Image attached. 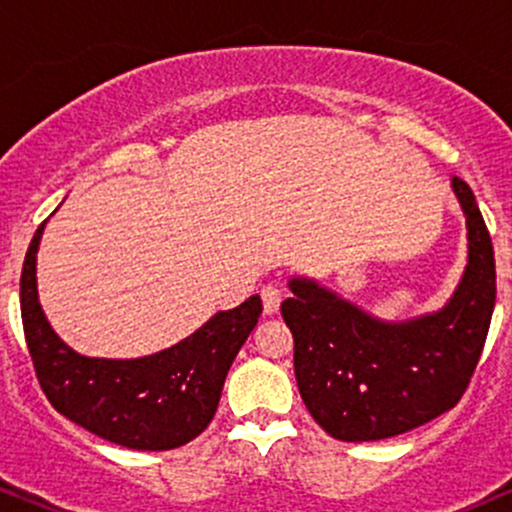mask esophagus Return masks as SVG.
I'll return each mask as SVG.
<instances>
[{
    "label": "esophagus",
    "instance_id": "1",
    "mask_svg": "<svg viewBox=\"0 0 512 512\" xmlns=\"http://www.w3.org/2000/svg\"><path fill=\"white\" fill-rule=\"evenodd\" d=\"M281 298H284V291H281L279 284H267L262 286V305H264V313L274 315L279 310Z\"/></svg>",
    "mask_w": 512,
    "mask_h": 512
}]
</instances>
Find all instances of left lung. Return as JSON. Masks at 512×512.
Returning a JSON list of instances; mask_svg holds the SVG:
<instances>
[{
  "label": "left lung",
  "mask_w": 512,
  "mask_h": 512,
  "mask_svg": "<svg viewBox=\"0 0 512 512\" xmlns=\"http://www.w3.org/2000/svg\"><path fill=\"white\" fill-rule=\"evenodd\" d=\"M467 219L462 281L438 313L385 322L315 281H289L281 315L293 334L296 383L310 416L346 443L383 440L428 424L460 402L477 368L493 305L496 262L474 192L452 175Z\"/></svg>",
  "instance_id": "left-lung-1"
}]
</instances>
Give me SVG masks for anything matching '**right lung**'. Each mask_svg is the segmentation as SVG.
I'll use <instances>...</instances> for the list:
<instances>
[{
    "label": "right lung",
    "mask_w": 512,
    "mask_h": 512,
    "mask_svg": "<svg viewBox=\"0 0 512 512\" xmlns=\"http://www.w3.org/2000/svg\"><path fill=\"white\" fill-rule=\"evenodd\" d=\"M45 221L21 272V320L28 354L48 402L98 438L132 450H173L197 438L219 407L223 380L262 315L260 296L221 310L195 334L142 358L76 354L38 303L35 255Z\"/></svg>",
    "instance_id": "1"
}]
</instances>
